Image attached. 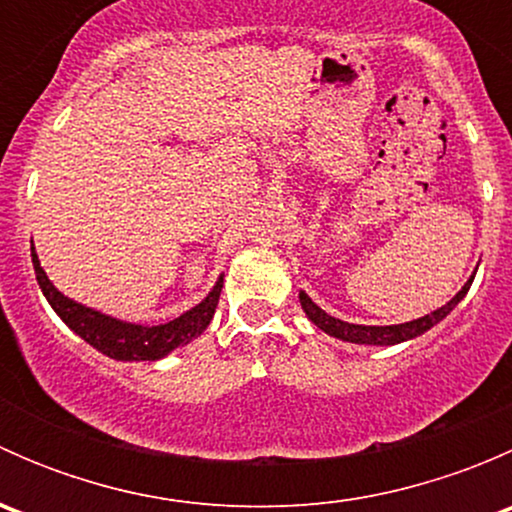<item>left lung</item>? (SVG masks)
Returning a JSON list of instances; mask_svg holds the SVG:
<instances>
[{
	"mask_svg": "<svg viewBox=\"0 0 512 512\" xmlns=\"http://www.w3.org/2000/svg\"><path fill=\"white\" fill-rule=\"evenodd\" d=\"M471 282H473V277L461 287V292H458L451 302H446L443 307H438L436 312L426 314V317H418V319H414V322L391 324V327H366V324L342 322V319L332 317V314L324 312L322 307H317V304L309 299L307 292H299V304H302V309H304V314L309 317V322L317 324V327L322 329V332H327L329 337H337V339H342V342H352V344L391 347V344H401V342H409V339H414V337H421L423 332H428L431 327H436L441 319H446V314H451L453 307H456V304L466 297L468 289H471Z\"/></svg>",
	"mask_w": 512,
	"mask_h": 512,
	"instance_id": "1",
	"label": "left lung"
}]
</instances>
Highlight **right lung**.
I'll return each instance as SVG.
<instances>
[{"mask_svg":"<svg viewBox=\"0 0 512 512\" xmlns=\"http://www.w3.org/2000/svg\"><path fill=\"white\" fill-rule=\"evenodd\" d=\"M32 262L36 282H39L46 302H49L51 309L61 317V322L69 329H74L84 342H89L91 347L98 349V352L118 361H156L168 356L173 349L193 342L195 337H200V334L208 329L210 319H213L215 314V307H218L220 292H223V277H220V280L215 282V287L210 289L208 297L200 304H195L193 309L183 312L180 317L170 319V322L148 327V324H133L116 317H108V314L96 312V309L86 307V304H79L74 302V299L64 297V294L54 287V282L46 277V272L41 270L34 245Z\"/></svg>","mask_w":512,"mask_h":512,"instance_id":"1","label":"right lung"}]
</instances>
